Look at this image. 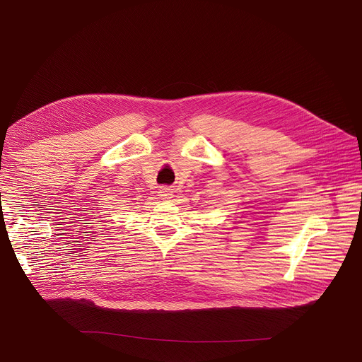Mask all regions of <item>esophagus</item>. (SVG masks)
Listing matches in <instances>:
<instances>
[{"mask_svg": "<svg viewBox=\"0 0 362 362\" xmlns=\"http://www.w3.org/2000/svg\"><path fill=\"white\" fill-rule=\"evenodd\" d=\"M159 196L162 199H172L173 197V190L169 186H162L159 189Z\"/></svg>", "mask_w": 362, "mask_h": 362, "instance_id": "34e87169", "label": "esophagus"}]
</instances>
